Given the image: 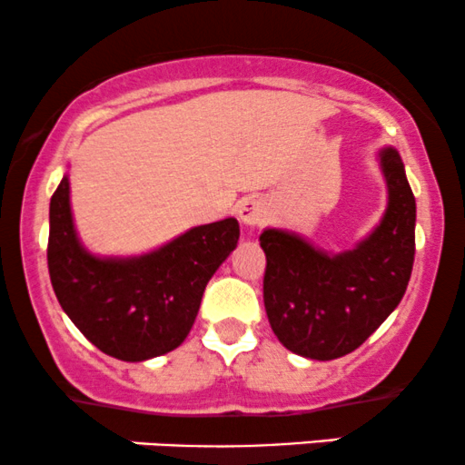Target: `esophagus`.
<instances>
[{"instance_id": "34e87169", "label": "esophagus", "mask_w": 465, "mask_h": 465, "mask_svg": "<svg viewBox=\"0 0 465 465\" xmlns=\"http://www.w3.org/2000/svg\"><path fill=\"white\" fill-rule=\"evenodd\" d=\"M236 214L240 218V223H244L247 227H255L266 223V218H269V207H266L264 199L251 194L238 201Z\"/></svg>"}]
</instances>
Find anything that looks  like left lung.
Returning a JSON list of instances; mask_svg holds the SVG:
<instances>
[{
  "label": "left lung",
  "mask_w": 465,
  "mask_h": 465,
  "mask_svg": "<svg viewBox=\"0 0 465 465\" xmlns=\"http://www.w3.org/2000/svg\"><path fill=\"white\" fill-rule=\"evenodd\" d=\"M381 165L389 205L359 247L328 255L311 242L264 229V308L280 343L314 361L350 354L370 339L407 291L415 258V196L398 151Z\"/></svg>",
  "instance_id": "8db88e82"
}]
</instances>
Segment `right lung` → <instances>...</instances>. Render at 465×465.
<instances>
[{"mask_svg": "<svg viewBox=\"0 0 465 465\" xmlns=\"http://www.w3.org/2000/svg\"><path fill=\"white\" fill-rule=\"evenodd\" d=\"M236 218L185 232L140 258H95L78 242L63 177L50 201L47 269L74 325L104 354L140 362L183 343L210 277L236 249Z\"/></svg>", "mask_w": 465, "mask_h": 465, "instance_id": "obj_1", "label": "right lung"}]
</instances>
